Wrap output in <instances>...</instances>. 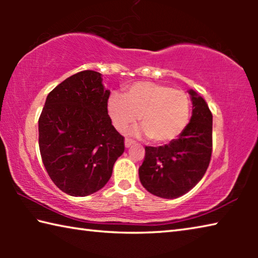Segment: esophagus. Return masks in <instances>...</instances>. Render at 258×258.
I'll list each match as a JSON object with an SVG mask.
<instances>
[{"label": "esophagus", "mask_w": 258, "mask_h": 258, "mask_svg": "<svg viewBox=\"0 0 258 258\" xmlns=\"http://www.w3.org/2000/svg\"><path fill=\"white\" fill-rule=\"evenodd\" d=\"M134 141H133V140L132 139H125V147L126 148H130L131 146H132V145H134Z\"/></svg>", "instance_id": "1"}]
</instances>
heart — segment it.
<instances>
[{"instance_id": "heart-1", "label": "heart", "mask_w": 258, "mask_h": 258, "mask_svg": "<svg viewBox=\"0 0 258 258\" xmlns=\"http://www.w3.org/2000/svg\"><path fill=\"white\" fill-rule=\"evenodd\" d=\"M108 113L118 131L140 119L146 134L155 142H168L180 135L189 121L190 100L184 91L154 82H138L123 95L113 93L108 100Z\"/></svg>"}]
</instances>
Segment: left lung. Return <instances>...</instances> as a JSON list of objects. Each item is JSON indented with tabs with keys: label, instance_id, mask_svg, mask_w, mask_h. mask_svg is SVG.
I'll return each instance as SVG.
<instances>
[{
	"label": "left lung",
	"instance_id": "1",
	"mask_svg": "<svg viewBox=\"0 0 258 258\" xmlns=\"http://www.w3.org/2000/svg\"><path fill=\"white\" fill-rule=\"evenodd\" d=\"M192 116L177 139L160 147H146L139 177L147 191L160 198L185 195L202 180L211 161L213 115L207 103L189 90Z\"/></svg>",
	"mask_w": 258,
	"mask_h": 258
}]
</instances>
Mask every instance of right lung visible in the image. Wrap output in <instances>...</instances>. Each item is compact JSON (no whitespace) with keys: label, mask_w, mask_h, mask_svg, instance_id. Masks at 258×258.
Returning <instances> with one entry per match:
<instances>
[{"label":"right lung","mask_w":258,"mask_h":258,"mask_svg":"<svg viewBox=\"0 0 258 258\" xmlns=\"http://www.w3.org/2000/svg\"><path fill=\"white\" fill-rule=\"evenodd\" d=\"M110 91L101 74L80 72L47 95L38 119V145L47 174L61 191L85 197L106 185L124 138L108 115Z\"/></svg>","instance_id":"add662e5"}]
</instances>
